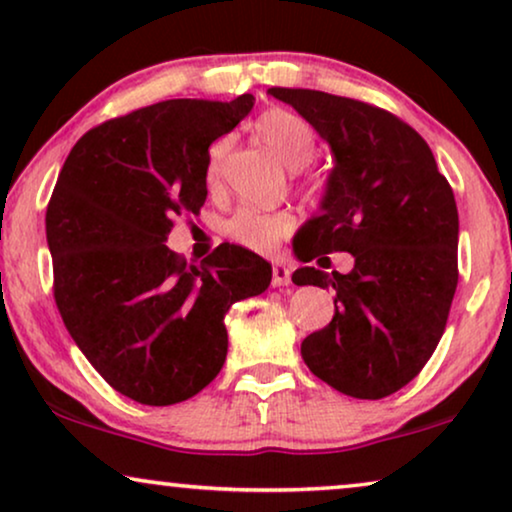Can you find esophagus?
Listing matches in <instances>:
<instances>
[{
	"label": "esophagus",
	"mask_w": 512,
	"mask_h": 512,
	"mask_svg": "<svg viewBox=\"0 0 512 512\" xmlns=\"http://www.w3.org/2000/svg\"><path fill=\"white\" fill-rule=\"evenodd\" d=\"M291 282V270L286 265H272V286H286Z\"/></svg>",
	"instance_id": "34e87169"
}]
</instances>
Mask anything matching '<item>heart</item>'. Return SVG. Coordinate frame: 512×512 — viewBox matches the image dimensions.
<instances>
[{
  "mask_svg": "<svg viewBox=\"0 0 512 512\" xmlns=\"http://www.w3.org/2000/svg\"><path fill=\"white\" fill-rule=\"evenodd\" d=\"M256 132L272 151L277 153L284 165L291 170L305 167L317 153V135L312 125L303 116L286 109H270L256 121ZM233 149V137H219L207 151L205 184L209 191H216L223 184L226 174V160ZM293 216L289 212H258V209H240L233 219L226 223L228 237L251 251L277 249L279 242L293 233Z\"/></svg>",
  "mask_w": 512,
  "mask_h": 512,
  "instance_id": "b5f03b06",
  "label": "heart"
}]
</instances>
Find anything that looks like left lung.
<instances>
[{"label": "left lung", "mask_w": 512, "mask_h": 512, "mask_svg": "<svg viewBox=\"0 0 512 512\" xmlns=\"http://www.w3.org/2000/svg\"><path fill=\"white\" fill-rule=\"evenodd\" d=\"M331 144L321 214L296 242L310 263L349 251L354 268H300L298 286L333 289L331 324L300 354L319 380L354 398L391 396L415 380L443 338L459 282L452 186L417 130L387 109L321 90L270 88Z\"/></svg>", "instance_id": "left-lung-1"}]
</instances>
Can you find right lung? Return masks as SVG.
Returning <instances> with one entry per match:
<instances>
[{
  "instance_id": "right-lung-1",
  "label": "right lung",
  "mask_w": 512,
  "mask_h": 512,
  "mask_svg": "<svg viewBox=\"0 0 512 512\" xmlns=\"http://www.w3.org/2000/svg\"><path fill=\"white\" fill-rule=\"evenodd\" d=\"M251 107L244 93L109 118L74 144L48 200L60 317L109 387L142 405L205 389L226 361L230 305L270 286V263L237 244L200 265L165 244L174 216L205 205L209 146Z\"/></svg>"
}]
</instances>
